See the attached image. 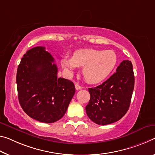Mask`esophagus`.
<instances>
[{"label": "esophagus", "instance_id": "34e87169", "mask_svg": "<svg viewBox=\"0 0 155 155\" xmlns=\"http://www.w3.org/2000/svg\"><path fill=\"white\" fill-rule=\"evenodd\" d=\"M75 88H76V90H81V89L82 87L81 86V85H78V83H76V84H75Z\"/></svg>", "mask_w": 155, "mask_h": 155}]
</instances>
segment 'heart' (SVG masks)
<instances>
[{
	"label": "heart",
	"mask_w": 155,
	"mask_h": 155,
	"mask_svg": "<svg viewBox=\"0 0 155 155\" xmlns=\"http://www.w3.org/2000/svg\"><path fill=\"white\" fill-rule=\"evenodd\" d=\"M117 61L114 51L90 48L75 51L72 57L65 56L61 63L68 74H72L77 67H83L82 73L85 80L94 84L108 77L116 67Z\"/></svg>",
	"instance_id": "b5f03b06"
}]
</instances>
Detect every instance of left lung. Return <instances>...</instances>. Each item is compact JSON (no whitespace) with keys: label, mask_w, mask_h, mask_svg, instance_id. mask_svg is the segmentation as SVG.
<instances>
[{"label":"left lung","mask_w":155,"mask_h":155,"mask_svg":"<svg viewBox=\"0 0 155 155\" xmlns=\"http://www.w3.org/2000/svg\"><path fill=\"white\" fill-rule=\"evenodd\" d=\"M134 86L131 61H123L108 79L88 89L90 99L85 107L87 117L102 126L119 121L129 109Z\"/></svg>","instance_id":"obj_1"}]
</instances>
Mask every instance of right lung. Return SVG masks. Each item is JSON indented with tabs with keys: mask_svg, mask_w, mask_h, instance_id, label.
Returning a JSON list of instances; mask_svg holds the SVG:
<instances>
[{
	"mask_svg": "<svg viewBox=\"0 0 155 155\" xmlns=\"http://www.w3.org/2000/svg\"><path fill=\"white\" fill-rule=\"evenodd\" d=\"M54 59L45 48L36 47L21 58L16 74L18 101L36 121L51 124L64 116L75 93L74 83L57 77Z\"/></svg>",
	"mask_w": 155,
	"mask_h": 155,
	"instance_id": "1",
	"label": "right lung"
}]
</instances>
